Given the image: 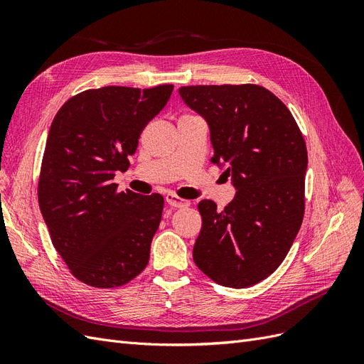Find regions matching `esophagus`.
Segmentation results:
<instances>
[{"label":"esophagus","instance_id":"1","mask_svg":"<svg viewBox=\"0 0 364 364\" xmlns=\"http://www.w3.org/2000/svg\"><path fill=\"white\" fill-rule=\"evenodd\" d=\"M165 200L171 206V208H188L191 205L190 200H183L181 197L174 196V194H167L165 196Z\"/></svg>","mask_w":364,"mask_h":364}]
</instances>
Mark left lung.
<instances>
[{
    "mask_svg": "<svg viewBox=\"0 0 364 364\" xmlns=\"http://www.w3.org/2000/svg\"><path fill=\"white\" fill-rule=\"evenodd\" d=\"M179 95L209 127L213 162L235 197L223 211L202 200L193 258L225 287L255 285L279 267L304 218L306 147L291 112L257 85L182 86Z\"/></svg>",
    "mask_w": 364,
    "mask_h": 364,
    "instance_id": "left-lung-1",
    "label": "left lung"
}]
</instances>
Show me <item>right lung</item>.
Segmentation results:
<instances>
[{"label": "right lung", "mask_w": 364, "mask_h": 364, "mask_svg": "<svg viewBox=\"0 0 364 364\" xmlns=\"http://www.w3.org/2000/svg\"><path fill=\"white\" fill-rule=\"evenodd\" d=\"M173 85L105 86L70 98L54 117L38 199L53 246L74 277L114 289L146 269L162 218L161 194L117 193L142 129L170 100Z\"/></svg>", "instance_id": "right-lung-1"}]
</instances>
